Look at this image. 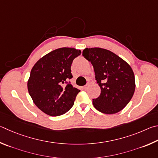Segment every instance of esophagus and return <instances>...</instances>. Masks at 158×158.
<instances>
[{
	"instance_id": "esophagus-1",
	"label": "esophagus",
	"mask_w": 158,
	"mask_h": 158,
	"mask_svg": "<svg viewBox=\"0 0 158 158\" xmlns=\"http://www.w3.org/2000/svg\"><path fill=\"white\" fill-rule=\"evenodd\" d=\"M87 87H88V85H85V86L83 87V89H87Z\"/></svg>"
}]
</instances>
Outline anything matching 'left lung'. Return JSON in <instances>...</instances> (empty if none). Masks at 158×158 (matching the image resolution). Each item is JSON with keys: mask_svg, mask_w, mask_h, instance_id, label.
<instances>
[{"mask_svg": "<svg viewBox=\"0 0 158 158\" xmlns=\"http://www.w3.org/2000/svg\"><path fill=\"white\" fill-rule=\"evenodd\" d=\"M82 55L93 65L101 87L100 96L93 99L94 106L104 114L121 111L131 100L135 89L131 66L114 52L101 48H86Z\"/></svg>", "mask_w": 158, "mask_h": 158, "instance_id": "left-lung-1", "label": "left lung"}]
</instances>
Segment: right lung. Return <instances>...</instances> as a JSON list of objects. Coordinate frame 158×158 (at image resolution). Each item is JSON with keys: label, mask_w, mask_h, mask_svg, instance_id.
<instances>
[{"label": "right lung", "mask_w": 158, "mask_h": 158, "mask_svg": "<svg viewBox=\"0 0 158 158\" xmlns=\"http://www.w3.org/2000/svg\"><path fill=\"white\" fill-rule=\"evenodd\" d=\"M81 51L73 48L54 50L39 60L33 66L27 89L34 103L46 114L57 117L73 106L81 91L73 87L71 66Z\"/></svg>", "instance_id": "1"}]
</instances>
